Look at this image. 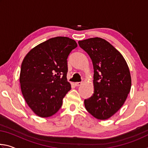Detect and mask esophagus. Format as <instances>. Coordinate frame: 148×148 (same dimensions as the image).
<instances>
[{
	"mask_svg": "<svg viewBox=\"0 0 148 148\" xmlns=\"http://www.w3.org/2000/svg\"><path fill=\"white\" fill-rule=\"evenodd\" d=\"M82 82H76V83H75V86H77V87H78V86H80L82 85Z\"/></svg>",
	"mask_w": 148,
	"mask_h": 148,
	"instance_id": "esophagus-1",
	"label": "esophagus"
}]
</instances>
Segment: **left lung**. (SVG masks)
I'll use <instances>...</instances> for the list:
<instances>
[{"instance_id":"obj_1","label":"left lung","mask_w":148,"mask_h":148,"mask_svg":"<svg viewBox=\"0 0 148 148\" xmlns=\"http://www.w3.org/2000/svg\"><path fill=\"white\" fill-rule=\"evenodd\" d=\"M78 44L88 53L94 69V93L85 99V107L95 118L109 119L121 108L131 91L128 65L106 40L95 37L79 41Z\"/></svg>"}]
</instances>
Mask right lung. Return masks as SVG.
<instances>
[{
  "instance_id": "1",
  "label": "right lung",
  "mask_w": 148,
  "mask_h": 148,
  "mask_svg": "<svg viewBox=\"0 0 148 148\" xmlns=\"http://www.w3.org/2000/svg\"><path fill=\"white\" fill-rule=\"evenodd\" d=\"M77 46L68 37L50 38L33 47L22 62L19 82L23 96L34 113L48 117L61 108L71 89L67 81V58Z\"/></svg>"
}]
</instances>
